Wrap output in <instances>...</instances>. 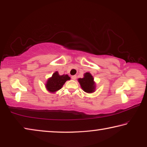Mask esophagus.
<instances>
[{
	"instance_id": "1",
	"label": "esophagus",
	"mask_w": 147,
	"mask_h": 147,
	"mask_svg": "<svg viewBox=\"0 0 147 147\" xmlns=\"http://www.w3.org/2000/svg\"><path fill=\"white\" fill-rule=\"evenodd\" d=\"M71 79H73V80H76V79H77V76H71Z\"/></svg>"
}]
</instances>
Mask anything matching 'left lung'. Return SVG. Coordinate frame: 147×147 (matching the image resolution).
I'll return each instance as SVG.
<instances>
[{
  "label": "left lung",
  "mask_w": 147,
  "mask_h": 147,
  "mask_svg": "<svg viewBox=\"0 0 147 147\" xmlns=\"http://www.w3.org/2000/svg\"><path fill=\"white\" fill-rule=\"evenodd\" d=\"M82 89L86 93H92L96 90V83L90 72L84 74L83 78L78 79Z\"/></svg>",
  "instance_id": "left-lung-1"
}]
</instances>
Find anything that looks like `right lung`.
Masks as SVG:
<instances>
[{"mask_svg":"<svg viewBox=\"0 0 147 147\" xmlns=\"http://www.w3.org/2000/svg\"><path fill=\"white\" fill-rule=\"evenodd\" d=\"M70 80V78L67 74L59 75V72L55 71L51 78L47 79L45 83V88L51 93H55L61 89L66 81Z\"/></svg>","mask_w":147,"mask_h":147,"instance_id":"right-lung-1","label":"right lung"}]
</instances>
